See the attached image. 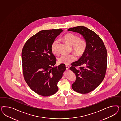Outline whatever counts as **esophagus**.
Segmentation results:
<instances>
[{"label": "esophagus", "mask_w": 121, "mask_h": 121, "mask_svg": "<svg viewBox=\"0 0 121 121\" xmlns=\"http://www.w3.org/2000/svg\"><path fill=\"white\" fill-rule=\"evenodd\" d=\"M66 69L67 70H69V67L68 66H66Z\"/></svg>", "instance_id": "esophagus-1"}]
</instances>
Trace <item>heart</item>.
<instances>
[{
  "label": "heart",
  "mask_w": 121,
  "mask_h": 121,
  "mask_svg": "<svg viewBox=\"0 0 121 121\" xmlns=\"http://www.w3.org/2000/svg\"><path fill=\"white\" fill-rule=\"evenodd\" d=\"M63 39L66 43L72 46V49L76 55L79 56L84 55L87 48V43L84 39H80L79 37L73 33H68L63 37ZM59 39H56L51 45V51L54 54L57 52ZM76 59L75 54L62 55L59 58V62L66 65L69 64Z\"/></svg>",
  "instance_id": "obj_1"
}]
</instances>
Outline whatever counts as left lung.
I'll return each mask as SVG.
<instances>
[{
  "instance_id": "left-lung-1",
  "label": "left lung",
  "mask_w": 121,
  "mask_h": 121,
  "mask_svg": "<svg viewBox=\"0 0 121 121\" xmlns=\"http://www.w3.org/2000/svg\"><path fill=\"white\" fill-rule=\"evenodd\" d=\"M83 36L87 43L84 55L71 64L70 68L75 74L76 79L72 85L73 91L81 94H87L94 90L102 82L105 76L107 54L106 48L101 38L95 32L83 26L67 30ZM83 65L84 67L78 66Z\"/></svg>"
}]
</instances>
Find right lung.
Returning <instances> with one entry per match:
<instances>
[{
    "label": "right lung",
    "mask_w": 121,
    "mask_h": 121,
    "mask_svg": "<svg viewBox=\"0 0 121 121\" xmlns=\"http://www.w3.org/2000/svg\"><path fill=\"white\" fill-rule=\"evenodd\" d=\"M62 31V29L41 30L26 42L22 50L24 79L32 91L44 97L58 91V82L66 70L63 63L54 67L56 59L51 49L55 38Z\"/></svg>",
    "instance_id": "obj_1"
}]
</instances>
